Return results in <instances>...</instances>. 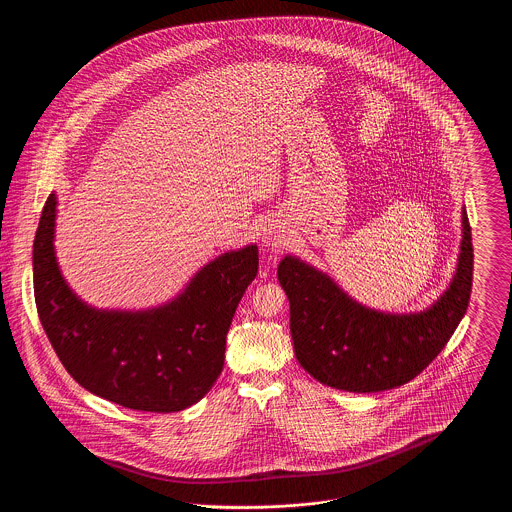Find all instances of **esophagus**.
Wrapping results in <instances>:
<instances>
[{
    "label": "esophagus",
    "instance_id": "34e87169",
    "mask_svg": "<svg viewBox=\"0 0 512 512\" xmlns=\"http://www.w3.org/2000/svg\"><path fill=\"white\" fill-rule=\"evenodd\" d=\"M263 242L268 245H276V242H278V236H276L274 232H270V230H268V232L263 234Z\"/></svg>",
    "mask_w": 512,
    "mask_h": 512
}]
</instances>
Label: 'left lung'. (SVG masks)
Returning a JSON list of instances; mask_svg holds the SVG:
<instances>
[{
  "label": "left lung",
  "instance_id": "left-lung-1",
  "mask_svg": "<svg viewBox=\"0 0 512 512\" xmlns=\"http://www.w3.org/2000/svg\"><path fill=\"white\" fill-rule=\"evenodd\" d=\"M472 232L463 209L459 265L447 292L420 313L368 309L317 268L286 257L280 286L290 299V330L299 365L324 386L353 393L393 390L416 378L447 345L472 292Z\"/></svg>",
  "mask_w": 512,
  "mask_h": 512
}]
</instances>
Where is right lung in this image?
Here are the masks:
<instances>
[{
	"mask_svg": "<svg viewBox=\"0 0 512 512\" xmlns=\"http://www.w3.org/2000/svg\"><path fill=\"white\" fill-rule=\"evenodd\" d=\"M57 199L36 230L32 267L38 317L74 380L126 409L176 413L217 382L236 307L259 270L247 245L201 268L174 301L151 311H98L65 284L53 251Z\"/></svg>",
	"mask_w": 512,
	"mask_h": 512,
	"instance_id": "obj_1",
	"label": "right lung"
}]
</instances>
